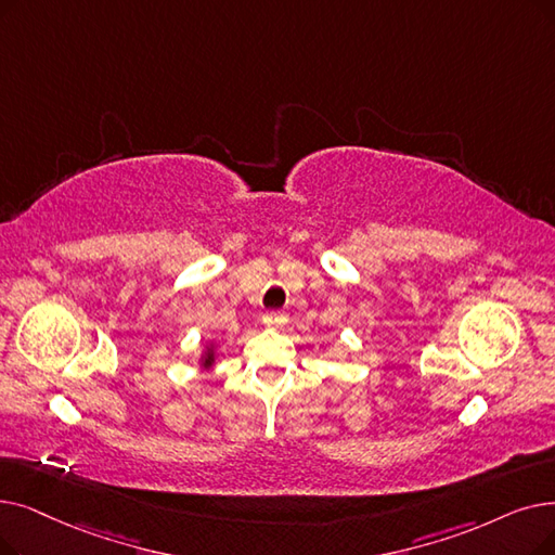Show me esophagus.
I'll return each mask as SVG.
<instances>
[{
    "mask_svg": "<svg viewBox=\"0 0 555 555\" xmlns=\"http://www.w3.org/2000/svg\"><path fill=\"white\" fill-rule=\"evenodd\" d=\"M262 322L268 324L270 328H281V326H285V322H287V315L285 312H281V310H268L262 315Z\"/></svg>",
    "mask_w": 555,
    "mask_h": 555,
    "instance_id": "1",
    "label": "esophagus"
}]
</instances>
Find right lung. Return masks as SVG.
I'll use <instances>...</instances> for the list:
<instances>
[{
    "mask_svg": "<svg viewBox=\"0 0 555 555\" xmlns=\"http://www.w3.org/2000/svg\"><path fill=\"white\" fill-rule=\"evenodd\" d=\"M210 360H212V353H208V358L204 360V363H206V365H210Z\"/></svg>",
    "mask_w": 555,
    "mask_h": 555,
    "instance_id": "1",
    "label": "right lung"
}]
</instances>
